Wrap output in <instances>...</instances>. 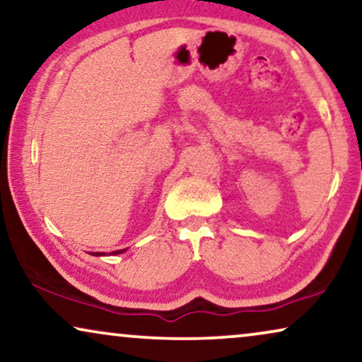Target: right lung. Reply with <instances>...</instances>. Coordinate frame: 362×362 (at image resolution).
<instances>
[{
  "label": "right lung",
  "instance_id": "1",
  "mask_svg": "<svg viewBox=\"0 0 362 362\" xmlns=\"http://www.w3.org/2000/svg\"><path fill=\"white\" fill-rule=\"evenodd\" d=\"M122 252H125V250H115V252H112V254L115 255V254H122ZM92 255H105V254H103V252H93Z\"/></svg>",
  "mask_w": 362,
  "mask_h": 362
}]
</instances>
